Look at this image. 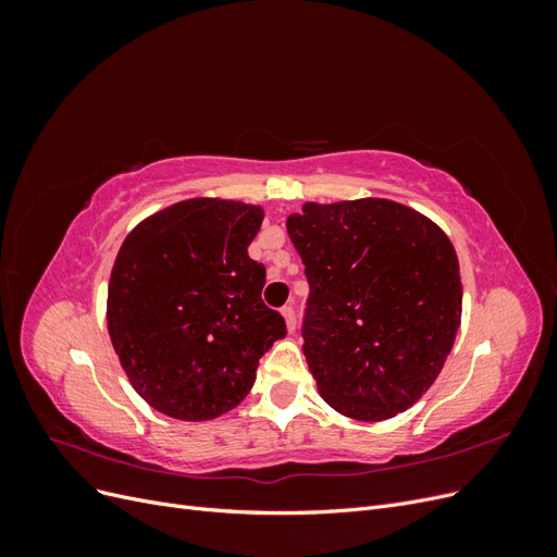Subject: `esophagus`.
Wrapping results in <instances>:
<instances>
[{
  "mask_svg": "<svg viewBox=\"0 0 557 557\" xmlns=\"http://www.w3.org/2000/svg\"><path fill=\"white\" fill-rule=\"evenodd\" d=\"M281 313L285 318V325H288V330L295 332V327H297V313H295V309L293 307H283Z\"/></svg>",
  "mask_w": 557,
  "mask_h": 557,
  "instance_id": "1",
  "label": "esophagus"
}]
</instances>
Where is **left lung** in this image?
Masks as SVG:
<instances>
[{
  "label": "left lung",
  "mask_w": 557,
  "mask_h": 557,
  "mask_svg": "<svg viewBox=\"0 0 557 557\" xmlns=\"http://www.w3.org/2000/svg\"><path fill=\"white\" fill-rule=\"evenodd\" d=\"M305 262V356L332 409L356 420L407 411L453 348L462 315L455 248L391 199L305 205L288 218Z\"/></svg>",
  "instance_id": "1"
}]
</instances>
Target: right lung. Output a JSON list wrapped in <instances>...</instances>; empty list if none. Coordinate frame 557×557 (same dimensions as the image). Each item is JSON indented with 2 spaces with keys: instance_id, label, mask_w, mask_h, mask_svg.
<instances>
[{
  "instance_id": "1",
  "label": "right lung",
  "mask_w": 557,
  "mask_h": 557,
  "mask_svg": "<svg viewBox=\"0 0 557 557\" xmlns=\"http://www.w3.org/2000/svg\"><path fill=\"white\" fill-rule=\"evenodd\" d=\"M262 209L185 199L134 227L109 281L107 323L129 383L178 420H211L250 393L258 362L285 336L248 258Z\"/></svg>"
}]
</instances>
